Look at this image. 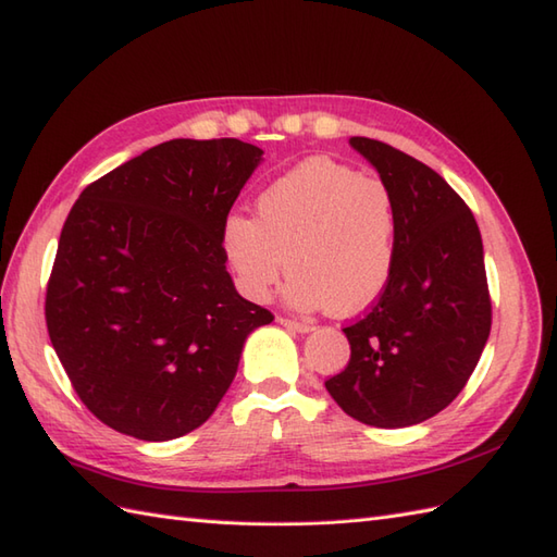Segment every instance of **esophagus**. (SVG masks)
<instances>
[{"label":"esophagus","mask_w":557,"mask_h":557,"mask_svg":"<svg viewBox=\"0 0 557 557\" xmlns=\"http://www.w3.org/2000/svg\"><path fill=\"white\" fill-rule=\"evenodd\" d=\"M278 323L286 325L288 331H295V333H309L311 325L307 321H300V319H288V317H278Z\"/></svg>","instance_id":"34e87169"}]
</instances>
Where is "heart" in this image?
Listing matches in <instances>:
<instances>
[{"mask_svg": "<svg viewBox=\"0 0 557 557\" xmlns=\"http://www.w3.org/2000/svg\"><path fill=\"white\" fill-rule=\"evenodd\" d=\"M395 240L389 188L321 156L271 182L255 202V220L232 214L222 228L243 295L267 300L286 262V302L335 314H357L377 300L395 267Z\"/></svg>", "mask_w": 557, "mask_h": 557, "instance_id": "1", "label": "heart"}]
</instances>
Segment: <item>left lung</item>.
I'll return each mask as SVG.
<instances>
[{
	"label": "left lung",
	"instance_id": "8db88e82",
	"mask_svg": "<svg viewBox=\"0 0 557 557\" xmlns=\"http://www.w3.org/2000/svg\"><path fill=\"white\" fill-rule=\"evenodd\" d=\"M349 146L395 198V267L369 314L343 329L351 357L325 389L359 423L409 428L458 397L490 337L482 236L435 170L375 139Z\"/></svg>",
	"mask_w": 557,
	"mask_h": 557
}]
</instances>
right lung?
Masks as SVG:
<instances>
[{"instance_id": "right-lung-1", "label": "right lung", "mask_w": 557, "mask_h": 557, "mask_svg": "<svg viewBox=\"0 0 557 557\" xmlns=\"http://www.w3.org/2000/svg\"><path fill=\"white\" fill-rule=\"evenodd\" d=\"M262 148L172 139L89 184L47 286L51 345L87 409L168 442L214 413L246 337L274 321L240 297L222 228Z\"/></svg>"}]
</instances>
